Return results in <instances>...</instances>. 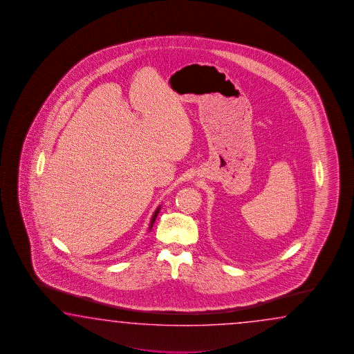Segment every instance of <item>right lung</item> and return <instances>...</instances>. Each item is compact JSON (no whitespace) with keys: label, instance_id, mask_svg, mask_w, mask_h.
I'll return each mask as SVG.
<instances>
[{"label":"right lung","instance_id":"add662e5","mask_svg":"<svg viewBox=\"0 0 354 354\" xmlns=\"http://www.w3.org/2000/svg\"><path fill=\"white\" fill-rule=\"evenodd\" d=\"M160 206H162V205H159L158 207L156 209V211L153 212V215H151V223H149V227H148V232H151V227H153V224H154L156 218H157V216H158L159 210H160Z\"/></svg>","mask_w":354,"mask_h":354}]
</instances>
